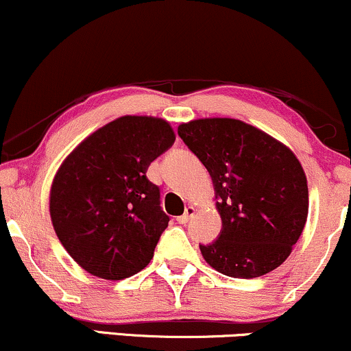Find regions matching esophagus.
Here are the masks:
<instances>
[{
  "instance_id": "34e87169",
  "label": "esophagus",
  "mask_w": 351,
  "mask_h": 351,
  "mask_svg": "<svg viewBox=\"0 0 351 351\" xmlns=\"http://www.w3.org/2000/svg\"><path fill=\"white\" fill-rule=\"evenodd\" d=\"M193 213H195V208H193V207H187V208H185L184 215L177 217V221H179V223L185 225V223H187V221L191 220V218L193 217Z\"/></svg>"
}]
</instances>
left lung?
<instances>
[{"mask_svg":"<svg viewBox=\"0 0 351 351\" xmlns=\"http://www.w3.org/2000/svg\"><path fill=\"white\" fill-rule=\"evenodd\" d=\"M180 139L207 167L221 232L202 256L218 273L253 279L281 266L308 213L304 169L289 147L233 118L182 123Z\"/></svg>","mask_w":351,"mask_h":351,"instance_id":"1","label":"left lung"}]
</instances>
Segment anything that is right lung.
Listing matches in <instances>:
<instances>
[{
  "instance_id": "right-lung-1",
  "label": "right lung",
  "mask_w": 351,
  "mask_h": 351,
  "mask_svg": "<svg viewBox=\"0 0 351 351\" xmlns=\"http://www.w3.org/2000/svg\"><path fill=\"white\" fill-rule=\"evenodd\" d=\"M174 141L166 119L121 117L62 162L51 187V220L86 273L119 281L149 265L169 217L146 172Z\"/></svg>"
}]
</instances>
